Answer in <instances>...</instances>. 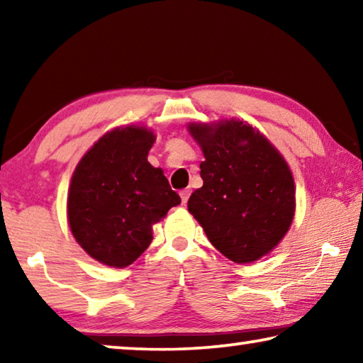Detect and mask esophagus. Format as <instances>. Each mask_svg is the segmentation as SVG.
Returning <instances> with one entry per match:
<instances>
[{"instance_id": "1", "label": "esophagus", "mask_w": 363, "mask_h": 363, "mask_svg": "<svg viewBox=\"0 0 363 363\" xmlns=\"http://www.w3.org/2000/svg\"><path fill=\"white\" fill-rule=\"evenodd\" d=\"M190 192H192V190H190V189H184V190H181V200H182V205H186L187 201H189Z\"/></svg>"}]
</instances>
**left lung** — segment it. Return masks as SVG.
<instances>
[{"instance_id":"left-lung-1","label":"left lung","mask_w":363,"mask_h":363,"mask_svg":"<svg viewBox=\"0 0 363 363\" xmlns=\"http://www.w3.org/2000/svg\"><path fill=\"white\" fill-rule=\"evenodd\" d=\"M205 155L203 186L189 199V213L227 259L248 264L280 243L294 216V181L280 152L240 120L190 123Z\"/></svg>"}]
</instances>
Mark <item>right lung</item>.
Segmentation results:
<instances>
[{
    "instance_id": "obj_1",
    "label": "right lung",
    "mask_w": 363,
    "mask_h": 363,
    "mask_svg": "<svg viewBox=\"0 0 363 363\" xmlns=\"http://www.w3.org/2000/svg\"><path fill=\"white\" fill-rule=\"evenodd\" d=\"M155 134L144 126L115 128L79 160L72 176L67 218L86 253L126 267L149 247L152 225L181 203L163 171L147 162Z\"/></svg>"
}]
</instances>
